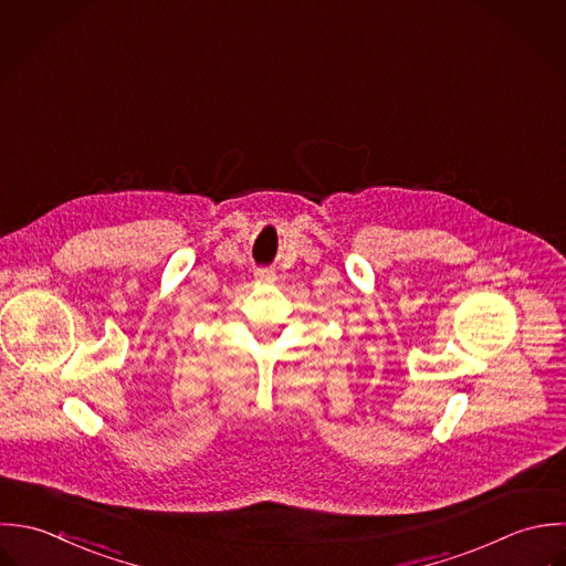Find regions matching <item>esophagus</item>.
I'll use <instances>...</instances> for the list:
<instances>
[{
    "mask_svg": "<svg viewBox=\"0 0 566 566\" xmlns=\"http://www.w3.org/2000/svg\"><path fill=\"white\" fill-rule=\"evenodd\" d=\"M254 276H256V281H261V283H272V281L276 279V274H274L272 270H268V268L256 270V272H254Z\"/></svg>",
    "mask_w": 566,
    "mask_h": 566,
    "instance_id": "obj_1",
    "label": "esophagus"
}]
</instances>
